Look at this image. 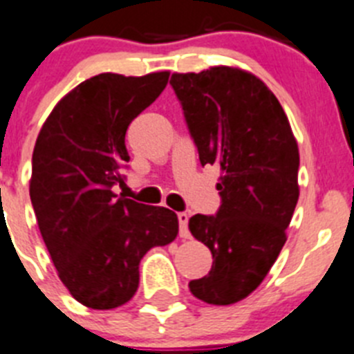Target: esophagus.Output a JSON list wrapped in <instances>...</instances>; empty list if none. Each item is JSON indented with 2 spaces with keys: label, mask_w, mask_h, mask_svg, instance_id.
Returning a JSON list of instances; mask_svg holds the SVG:
<instances>
[{
  "label": "esophagus",
  "mask_w": 354,
  "mask_h": 354,
  "mask_svg": "<svg viewBox=\"0 0 354 354\" xmlns=\"http://www.w3.org/2000/svg\"><path fill=\"white\" fill-rule=\"evenodd\" d=\"M187 223H189V216H187L186 212H180L179 214V235L180 239H189L191 236V232H189V226H187Z\"/></svg>",
  "instance_id": "34e87169"
}]
</instances>
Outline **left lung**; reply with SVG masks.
Here are the masks:
<instances>
[{
	"instance_id": "1",
	"label": "left lung",
	"mask_w": 354,
	"mask_h": 354,
	"mask_svg": "<svg viewBox=\"0 0 354 354\" xmlns=\"http://www.w3.org/2000/svg\"><path fill=\"white\" fill-rule=\"evenodd\" d=\"M183 103L200 163L217 165L221 207L189 219L212 252V268L189 283L212 306L244 300L270 272L298 202V144L267 84L236 66H210L170 79Z\"/></svg>"
}]
</instances>
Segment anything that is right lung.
Wrapping results in <instances>:
<instances>
[{
    "mask_svg": "<svg viewBox=\"0 0 354 354\" xmlns=\"http://www.w3.org/2000/svg\"><path fill=\"white\" fill-rule=\"evenodd\" d=\"M168 77H91L57 102L38 133L29 180L38 228L61 283L91 309L129 302L145 252L179 233L170 209L113 191L129 161L126 129L163 93Z\"/></svg>",
    "mask_w": 354,
    "mask_h": 354,
    "instance_id": "right-lung-1",
    "label": "right lung"
}]
</instances>
